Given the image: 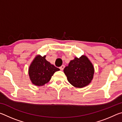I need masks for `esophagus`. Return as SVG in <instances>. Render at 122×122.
I'll return each instance as SVG.
<instances>
[{"mask_svg": "<svg viewBox=\"0 0 122 122\" xmlns=\"http://www.w3.org/2000/svg\"><path fill=\"white\" fill-rule=\"evenodd\" d=\"M65 65H62L60 67V70L61 71H63V69L65 68Z\"/></svg>", "mask_w": 122, "mask_h": 122, "instance_id": "obj_1", "label": "esophagus"}]
</instances>
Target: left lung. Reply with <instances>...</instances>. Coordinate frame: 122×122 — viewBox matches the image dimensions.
<instances>
[{
  "mask_svg": "<svg viewBox=\"0 0 122 122\" xmlns=\"http://www.w3.org/2000/svg\"><path fill=\"white\" fill-rule=\"evenodd\" d=\"M67 80L72 86L83 88L89 84L93 78L94 68L85 55L75 57L63 70Z\"/></svg>",
  "mask_w": 122,
  "mask_h": 122,
  "instance_id": "left-lung-1",
  "label": "left lung"
}]
</instances>
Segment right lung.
I'll list each match as a JSON object with an SVG mask.
<instances>
[{
	"mask_svg": "<svg viewBox=\"0 0 122 122\" xmlns=\"http://www.w3.org/2000/svg\"><path fill=\"white\" fill-rule=\"evenodd\" d=\"M46 55H37L29 67L28 74L32 83L42 86L50 81L55 71L60 69L51 65L46 60Z\"/></svg>",
	"mask_w": 122,
	"mask_h": 122,
	"instance_id": "right-lung-1",
	"label": "right lung"
}]
</instances>
